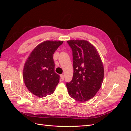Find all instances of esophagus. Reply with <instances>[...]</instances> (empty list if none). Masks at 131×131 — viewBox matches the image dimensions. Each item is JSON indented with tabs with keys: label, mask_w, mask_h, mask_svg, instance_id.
<instances>
[{
	"label": "esophagus",
	"mask_w": 131,
	"mask_h": 131,
	"mask_svg": "<svg viewBox=\"0 0 131 131\" xmlns=\"http://www.w3.org/2000/svg\"><path fill=\"white\" fill-rule=\"evenodd\" d=\"M61 80L63 81V80H64V75L63 74H61Z\"/></svg>",
	"instance_id": "esophagus-1"
}]
</instances>
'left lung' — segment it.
<instances>
[{"label": "left lung", "instance_id": "obj_1", "mask_svg": "<svg viewBox=\"0 0 131 131\" xmlns=\"http://www.w3.org/2000/svg\"><path fill=\"white\" fill-rule=\"evenodd\" d=\"M72 49L74 73L67 82L69 96L79 102L92 98L102 86L104 71L96 48L86 40L67 41Z\"/></svg>", "mask_w": 131, "mask_h": 131}]
</instances>
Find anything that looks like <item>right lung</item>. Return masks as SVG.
<instances>
[{"mask_svg": "<svg viewBox=\"0 0 131 131\" xmlns=\"http://www.w3.org/2000/svg\"><path fill=\"white\" fill-rule=\"evenodd\" d=\"M63 41L47 40L39 44L28 58L23 68V78L31 93L38 97L53 93L60 79L54 72L53 54Z\"/></svg>", "mask_w": 131, "mask_h": 131, "instance_id": "right-lung-1", "label": "right lung"}]
</instances>
